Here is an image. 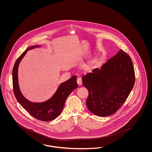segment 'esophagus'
I'll return each instance as SVG.
<instances>
[{"instance_id": "esophagus-1", "label": "esophagus", "mask_w": 152, "mask_h": 152, "mask_svg": "<svg viewBox=\"0 0 152 152\" xmlns=\"http://www.w3.org/2000/svg\"><path fill=\"white\" fill-rule=\"evenodd\" d=\"M77 83L78 84V86H81L83 84V82H82V80L81 78H77Z\"/></svg>"}]
</instances>
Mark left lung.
Here are the masks:
<instances>
[{
	"mask_svg": "<svg viewBox=\"0 0 152 152\" xmlns=\"http://www.w3.org/2000/svg\"><path fill=\"white\" fill-rule=\"evenodd\" d=\"M88 89V109L94 114L105 117L114 114L128 98L135 83L131 58L120 50L101 68L82 77Z\"/></svg>",
	"mask_w": 152,
	"mask_h": 152,
	"instance_id": "left-lung-1",
	"label": "left lung"
}]
</instances>
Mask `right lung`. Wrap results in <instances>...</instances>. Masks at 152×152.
<instances>
[{
  "mask_svg": "<svg viewBox=\"0 0 152 152\" xmlns=\"http://www.w3.org/2000/svg\"><path fill=\"white\" fill-rule=\"evenodd\" d=\"M40 47V45L29 47L15 61L12 72L13 86L15 96L24 109L37 119L49 121L55 119L61 114L67 98L74 90L77 88L78 85L76 83V76H74L67 81L61 83L53 95L50 99L42 102H31L24 96L19 86V65L28 50Z\"/></svg>",
  "mask_w": 152,
  "mask_h": 152,
  "instance_id": "add662e5",
  "label": "right lung"
}]
</instances>
